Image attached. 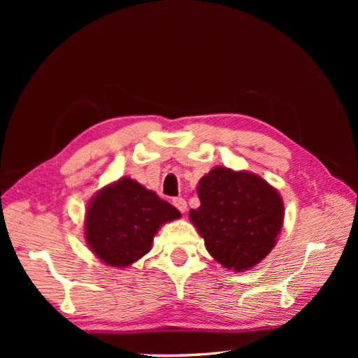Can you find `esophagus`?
Returning a JSON list of instances; mask_svg holds the SVG:
<instances>
[{"instance_id":"34e87169","label":"esophagus","mask_w":358,"mask_h":358,"mask_svg":"<svg viewBox=\"0 0 358 358\" xmlns=\"http://www.w3.org/2000/svg\"><path fill=\"white\" fill-rule=\"evenodd\" d=\"M173 204H175V208L179 209L182 213H185V210H187V201H185V199H182V197L173 199Z\"/></svg>"}]
</instances>
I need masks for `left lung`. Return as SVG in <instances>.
<instances>
[{"label":"left lung","mask_w":358,"mask_h":358,"mask_svg":"<svg viewBox=\"0 0 358 358\" xmlns=\"http://www.w3.org/2000/svg\"><path fill=\"white\" fill-rule=\"evenodd\" d=\"M197 194L201 204L189 210V220L220 264L243 272L272 251L284 224V203L263 178L215 167L200 179Z\"/></svg>","instance_id":"1"}]
</instances>
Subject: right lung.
Returning <instances> with one entry per match:
<instances>
[{
	"mask_svg": "<svg viewBox=\"0 0 358 358\" xmlns=\"http://www.w3.org/2000/svg\"><path fill=\"white\" fill-rule=\"evenodd\" d=\"M180 212L131 178H121L95 194L86 209L85 239L112 267H127L150 251L159 227Z\"/></svg>",
	"mask_w": 358,
	"mask_h": 358,
	"instance_id": "add662e5",
	"label": "right lung"
}]
</instances>
